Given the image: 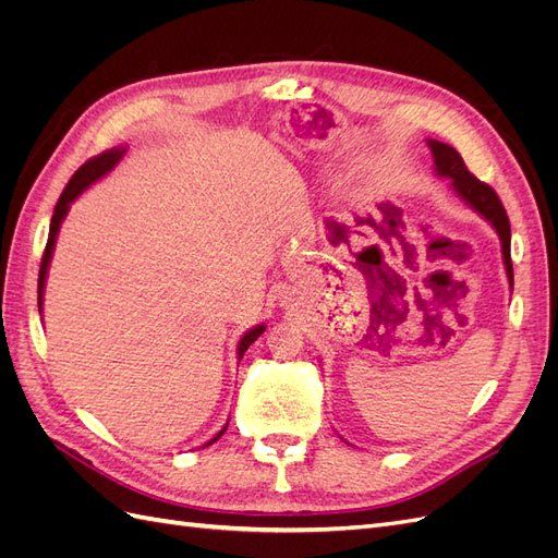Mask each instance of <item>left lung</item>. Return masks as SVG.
<instances>
[{"mask_svg":"<svg viewBox=\"0 0 558 558\" xmlns=\"http://www.w3.org/2000/svg\"><path fill=\"white\" fill-rule=\"evenodd\" d=\"M428 146H430V154L435 160V172L449 179L453 193L459 195L470 209H475L482 218H486V221L492 223L494 230L498 232L505 272H508L510 286H514L512 258H510V221H508V214H505L500 197L496 195L492 185H486L475 174L468 172L461 154L453 146L442 144L437 140H428Z\"/></svg>","mask_w":558,"mask_h":558,"instance_id":"1","label":"left lung"}]
</instances>
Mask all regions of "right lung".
I'll return each mask as SVG.
<instances>
[{
  "label": "right lung",
  "instance_id": "1",
  "mask_svg": "<svg viewBox=\"0 0 558 558\" xmlns=\"http://www.w3.org/2000/svg\"><path fill=\"white\" fill-rule=\"evenodd\" d=\"M123 154H125V148H111V150H107V154L88 160L86 165L78 167V172L70 179V183L64 185V191H62V195H60V199H58V205H56L53 218H50L48 242H46V251H44V258H41V269H39V312H41V305H44V286H46V275H48L50 256H53L56 238H58V232H60V226H62V221H64L66 211H70V205H72V202H74L83 191L88 189V185H93L97 179H102L107 172H111L113 167L118 165V160L123 158ZM263 332H265V326H263V324L244 332V337H242L240 344H238V356H240V361H242V356H244V351H246L253 342H256ZM226 428H228V426H223V430L218 433V435L214 437V440H218V437H221V435L226 433ZM214 440H211V442H214ZM211 442H207V445H211Z\"/></svg>",
  "mask_w": 558,
  "mask_h": 558
}]
</instances>
